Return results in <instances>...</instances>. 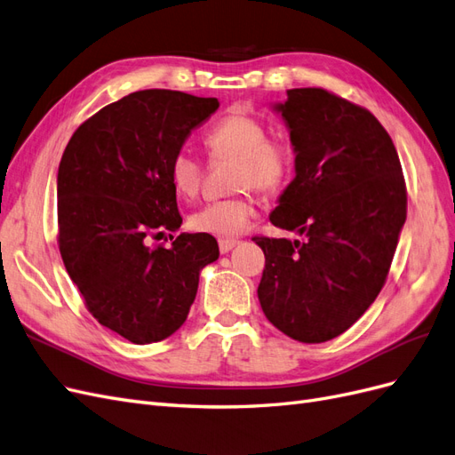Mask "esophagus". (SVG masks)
<instances>
[{
	"mask_svg": "<svg viewBox=\"0 0 455 455\" xmlns=\"http://www.w3.org/2000/svg\"><path fill=\"white\" fill-rule=\"evenodd\" d=\"M237 244H239V241H237V239H220V241H218L220 252H222V254H228L229 251L235 249Z\"/></svg>",
	"mask_w": 455,
	"mask_h": 455,
	"instance_id": "1",
	"label": "esophagus"
}]
</instances>
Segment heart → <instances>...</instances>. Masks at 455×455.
<instances>
[{
  "label": "heart",
  "mask_w": 455,
  "mask_h": 455,
  "mask_svg": "<svg viewBox=\"0 0 455 455\" xmlns=\"http://www.w3.org/2000/svg\"><path fill=\"white\" fill-rule=\"evenodd\" d=\"M264 123L246 116L231 114L206 132L204 144L216 159H235L233 188H256L259 191L279 189L291 172V154L284 144L267 140ZM171 182L178 196L194 197L201 184L199 159L188 149H178L171 159ZM256 214V199L249 191L228 199L206 203L191 216V226L211 235H239Z\"/></svg>",
  "instance_id": "1"
}]
</instances>
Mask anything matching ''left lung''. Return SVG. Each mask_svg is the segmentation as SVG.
<instances>
[{"label": "left lung", "instance_id": "1", "mask_svg": "<svg viewBox=\"0 0 455 455\" xmlns=\"http://www.w3.org/2000/svg\"><path fill=\"white\" fill-rule=\"evenodd\" d=\"M271 109L296 174L269 220L304 239L254 237L266 254L258 299L283 334L323 343L361 319L387 277L406 222L403 167L381 123L324 89H291Z\"/></svg>", "mask_w": 455, "mask_h": 455}]
</instances>
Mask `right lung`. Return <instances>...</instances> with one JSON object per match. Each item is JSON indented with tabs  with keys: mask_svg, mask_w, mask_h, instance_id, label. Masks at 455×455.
<instances>
[{
	"mask_svg": "<svg viewBox=\"0 0 455 455\" xmlns=\"http://www.w3.org/2000/svg\"><path fill=\"white\" fill-rule=\"evenodd\" d=\"M218 108L180 91L131 92L87 119L59 164L64 267L94 319L139 346L186 323L203 267L220 256L209 233L148 244L180 228L171 159Z\"/></svg>",
	"mask_w": 455,
	"mask_h": 455,
	"instance_id": "add662e5",
	"label": "right lung"
}]
</instances>
